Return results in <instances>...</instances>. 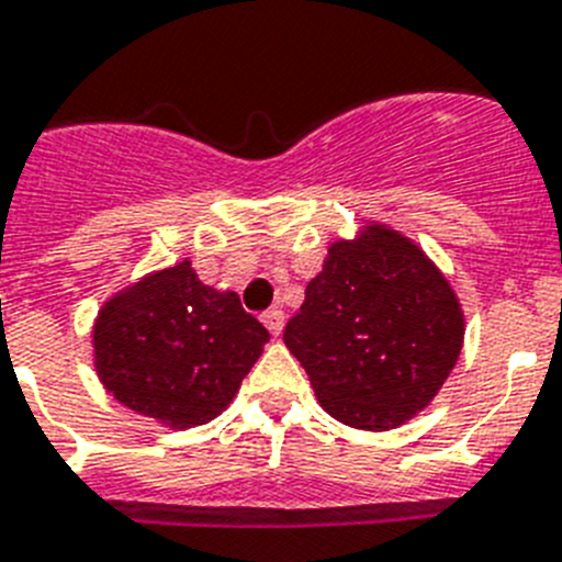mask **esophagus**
I'll return each instance as SVG.
<instances>
[{
  "instance_id": "1",
  "label": "esophagus",
  "mask_w": 562,
  "mask_h": 562,
  "mask_svg": "<svg viewBox=\"0 0 562 562\" xmlns=\"http://www.w3.org/2000/svg\"><path fill=\"white\" fill-rule=\"evenodd\" d=\"M262 323H266V328L273 337H280L282 325H285V314H282L280 308H268L266 314H262Z\"/></svg>"
}]
</instances>
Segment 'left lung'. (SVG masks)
Instances as JSON below:
<instances>
[{"label": "left lung", "instance_id": "obj_1", "mask_svg": "<svg viewBox=\"0 0 562 562\" xmlns=\"http://www.w3.org/2000/svg\"><path fill=\"white\" fill-rule=\"evenodd\" d=\"M282 339L325 412L383 431L446 383L463 348V311L417 245L374 225L328 248Z\"/></svg>", "mask_w": 562, "mask_h": 562}]
</instances>
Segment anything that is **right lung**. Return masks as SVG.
I'll return each mask as SVG.
<instances>
[{"instance_id":"obj_1","label":"right lung","mask_w":562,"mask_h":562,"mask_svg":"<svg viewBox=\"0 0 562 562\" xmlns=\"http://www.w3.org/2000/svg\"><path fill=\"white\" fill-rule=\"evenodd\" d=\"M268 339L239 296L202 285L191 262L113 296L93 328L105 389L171 428L202 426L223 412Z\"/></svg>"}]
</instances>
